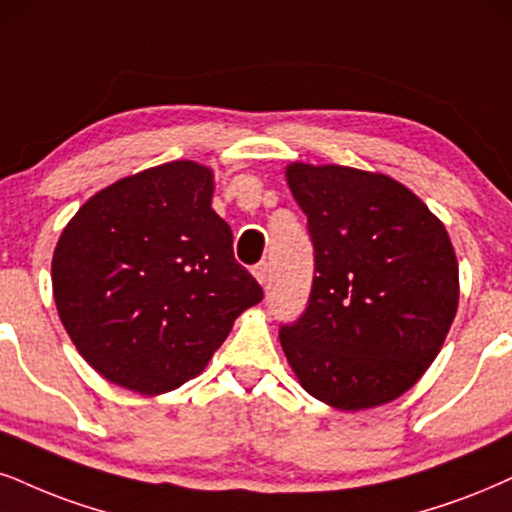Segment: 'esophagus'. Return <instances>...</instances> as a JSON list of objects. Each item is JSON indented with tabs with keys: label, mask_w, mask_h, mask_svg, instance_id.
<instances>
[{
	"label": "esophagus",
	"mask_w": 512,
	"mask_h": 512,
	"mask_svg": "<svg viewBox=\"0 0 512 512\" xmlns=\"http://www.w3.org/2000/svg\"><path fill=\"white\" fill-rule=\"evenodd\" d=\"M251 273H254V277L258 282H261V285H266V282H268V263L266 261L256 263V266L251 268Z\"/></svg>",
	"instance_id": "1"
}]
</instances>
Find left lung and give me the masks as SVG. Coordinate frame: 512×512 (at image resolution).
I'll return each instance as SVG.
<instances>
[{"label": "left lung", "mask_w": 512, "mask_h": 512, "mask_svg": "<svg viewBox=\"0 0 512 512\" xmlns=\"http://www.w3.org/2000/svg\"><path fill=\"white\" fill-rule=\"evenodd\" d=\"M287 182L315 261L304 313L280 325L287 361L334 408L394 401L430 368L456 318L446 227L387 175L292 163Z\"/></svg>", "instance_id": "left-lung-1"}]
</instances>
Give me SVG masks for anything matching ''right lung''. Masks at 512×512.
I'll use <instances>...</instances> for the list:
<instances>
[{
    "instance_id": "right-lung-1",
    "label": "right lung",
    "mask_w": 512,
    "mask_h": 512,
    "mask_svg": "<svg viewBox=\"0 0 512 512\" xmlns=\"http://www.w3.org/2000/svg\"><path fill=\"white\" fill-rule=\"evenodd\" d=\"M211 197V170L166 163L94 194L61 232L59 318L109 382L140 394L178 389L263 299Z\"/></svg>"
}]
</instances>
